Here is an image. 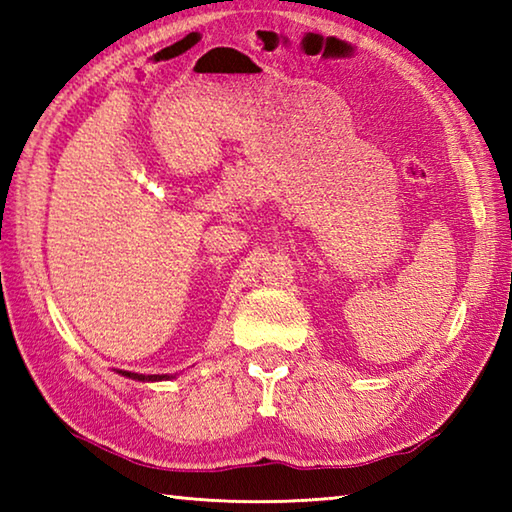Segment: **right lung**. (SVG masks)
<instances>
[{
    "label": "right lung",
    "instance_id": "1",
    "mask_svg": "<svg viewBox=\"0 0 512 512\" xmlns=\"http://www.w3.org/2000/svg\"><path fill=\"white\" fill-rule=\"evenodd\" d=\"M119 375H124L128 379H137V381H162V379H171L169 375H137V372H128V370H119Z\"/></svg>",
    "mask_w": 512,
    "mask_h": 512
}]
</instances>
